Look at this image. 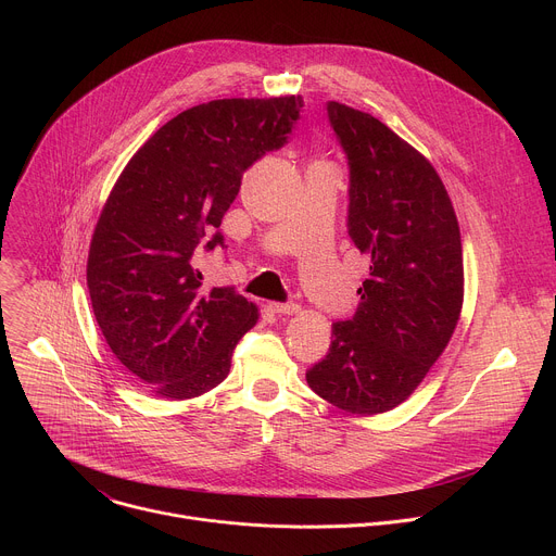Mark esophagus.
I'll list each match as a JSON object with an SVG mask.
<instances>
[{
    "mask_svg": "<svg viewBox=\"0 0 556 556\" xmlns=\"http://www.w3.org/2000/svg\"><path fill=\"white\" fill-rule=\"evenodd\" d=\"M270 309L277 314H296L299 305L296 303H270Z\"/></svg>",
    "mask_w": 556,
    "mask_h": 556,
    "instance_id": "obj_1",
    "label": "esophagus"
}]
</instances>
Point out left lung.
Instances as JSON below:
<instances>
[{
    "label": "left lung",
    "instance_id": "1",
    "mask_svg": "<svg viewBox=\"0 0 556 556\" xmlns=\"http://www.w3.org/2000/svg\"><path fill=\"white\" fill-rule=\"evenodd\" d=\"M350 163L348 228L369 255V279L350 321L332 326L309 389L354 416L405 403L442 356L464 301L459 224L427 157L371 114L330 101Z\"/></svg>",
    "mask_w": 556,
    "mask_h": 556
}]
</instances>
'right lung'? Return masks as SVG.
Listing matches in <instances>:
<instances>
[{
  "instance_id": "obj_1",
  "label": "right lung",
  "mask_w": 556,
  "mask_h": 556,
  "mask_svg": "<svg viewBox=\"0 0 556 556\" xmlns=\"http://www.w3.org/2000/svg\"><path fill=\"white\" fill-rule=\"evenodd\" d=\"M301 97L219 99L180 112L125 165L97 222L88 290L114 356L155 395L195 399L217 387L260 319L232 288H202L198 260L244 172L288 142Z\"/></svg>"
}]
</instances>
